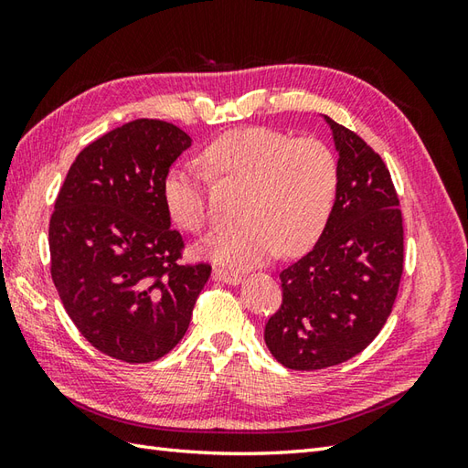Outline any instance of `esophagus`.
I'll list each match as a JSON object with an SVG mask.
<instances>
[{
    "mask_svg": "<svg viewBox=\"0 0 468 468\" xmlns=\"http://www.w3.org/2000/svg\"><path fill=\"white\" fill-rule=\"evenodd\" d=\"M213 280L218 283H227V285H239L241 275L235 271H227V270H213Z\"/></svg>",
    "mask_w": 468,
    "mask_h": 468,
    "instance_id": "1",
    "label": "esophagus"
}]
</instances>
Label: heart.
I'll return each instance as SVG.
<instances>
[{"label":"heart","mask_w":468,"mask_h":468,"mask_svg":"<svg viewBox=\"0 0 468 468\" xmlns=\"http://www.w3.org/2000/svg\"><path fill=\"white\" fill-rule=\"evenodd\" d=\"M203 165L218 183L243 188L241 225L218 229L195 247L197 255L227 270L270 261L277 251L295 255L320 239L340 183L332 148L317 138H293L271 128H243L208 144ZM173 221L198 233L207 225V178L178 166L165 181Z\"/></svg>","instance_id":"b5f03b06"}]
</instances>
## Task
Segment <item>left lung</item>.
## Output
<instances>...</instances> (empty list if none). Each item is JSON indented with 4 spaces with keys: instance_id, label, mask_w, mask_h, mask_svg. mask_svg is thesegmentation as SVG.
I'll use <instances>...</instances> for the list:
<instances>
[{
    "instance_id": "8db88e82",
    "label": "left lung",
    "mask_w": 468,
    "mask_h": 468,
    "mask_svg": "<svg viewBox=\"0 0 468 468\" xmlns=\"http://www.w3.org/2000/svg\"><path fill=\"white\" fill-rule=\"evenodd\" d=\"M330 124L340 183L320 239L280 273L283 300L265 344L292 370L350 360L380 334L404 270V229L390 173L360 136Z\"/></svg>"
}]
</instances>
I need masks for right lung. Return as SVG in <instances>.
<instances>
[{"label":"right lung","mask_w":468,"mask_h":468,"mask_svg":"<svg viewBox=\"0 0 468 468\" xmlns=\"http://www.w3.org/2000/svg\"><path fill=\"white\" fill-rule=\"evenodd\" d=\"M181 128L138 118L88 144L49 218L52 280L96 350L154 362L183 340L211 265H181L165 203L168 168L191 146Z\"/></svg>","instance_id":"add662e5"}]
</instances>
